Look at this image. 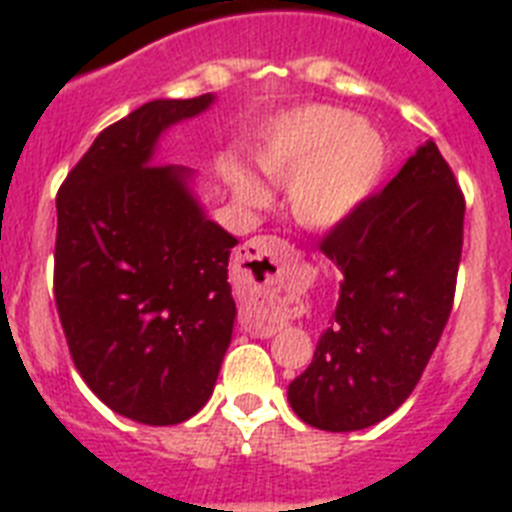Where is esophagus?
Returning <instances> with one entry per match:
<instances>
[{"label": "esophagus", "instance_id": "34e87169", "mask_svg": "<svg viewBox=\"0 0 512 512\" xmlns=\"http://www.w3.org/2000/svg\"><path fill=\"white\" fill-rule=\"evenodd\" d=\"M289 259V243L282 241V238H271V235H261V238H253L238 253V261L241 264H248L253 271H259V277H264L269 282L271 277H277L279 269H282L284 261ZM241 328L253 333L259 338H271L277 333L274 325L259 323L253 320L251 315H241Z\"/></svg>", "mask_w": 512, "mask_h": 512}]
</instances>
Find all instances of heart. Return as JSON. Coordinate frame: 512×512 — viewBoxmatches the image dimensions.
<instances>
[{"label":"heart","instance_id":"heart-1","mask_svg":"<svg viewBox=\"0 0 512 512\" xmlns=\"http://www.w3.org/2000/svg\"><path fill=\"white\" fill-rule=\"evenodd\" d=\"M387 140L354 112L333 104H307L277 117L259 146V166L289 183L297 220L310 228L341 223L374 192L387 169ZM235 194L248 205H264L266 189L241 166L228 171Z\"/></svg>","mask_w":512,"mask_h":512}]
</instances>
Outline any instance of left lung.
Listing matches in <instances>:
<instances>
[{"label":"left lung","mask_w":512,"mask_h":512,"mask_svg":"<svg viewBox=\"0 0 512 512\" xmlns=\"http://www.w3.org/2000/svg\"><path fill=\"white\" fill-rule=\"evenodd\" d=\"M464 194L428 140L382 192L330 228L320 251L341 292L289 405L312 428L361 431L408 400L451 315Z\"/></svg>","instance_id":"obj_1"}]
</instances>
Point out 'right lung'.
<instances>
[{"label": "right lung", "instance_id": "add662e5", "mask_svg": "<svg viewBox=\"0 0 512 512\" xmlns=\"http://www.w3.org/2000/svg\"><path fill=\"white\" fill-rule=\"evenodd\" d=\"M212 94L153 99L97 135L56 197L53 295L81 379L117 415L176 425L205 408L230 346L235 238L153 164L166 128Z\"/></svg>", "mask_w": 512, "mask_h": 512}]
</instances>
